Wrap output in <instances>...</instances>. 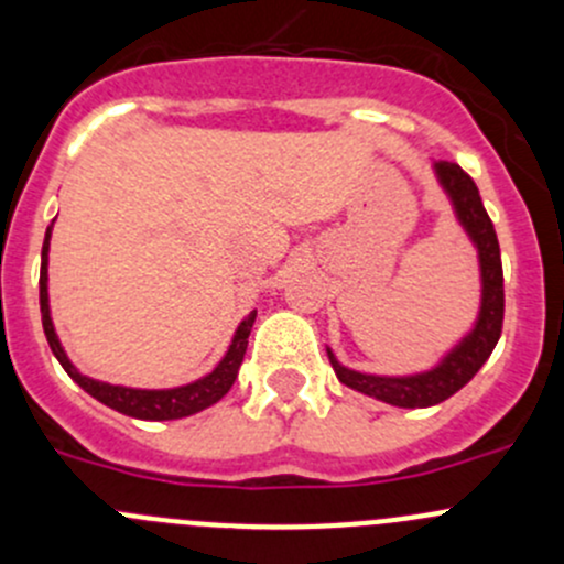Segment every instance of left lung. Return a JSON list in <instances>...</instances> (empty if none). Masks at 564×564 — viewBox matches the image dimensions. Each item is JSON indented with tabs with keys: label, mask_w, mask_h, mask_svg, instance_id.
<instances>
[{
	"label": "left lung",
	"mask_w": 564,
	"mask_h": 564,
	"mask_svg": "<svg viewBox=\"0 0 564 564\" xmlns=\"http://www.w3.org/2000/svg\"><path fill=\"white\" fill-rule=\"evenodd\" d=\"M436 180L442 191L447 193L456 213L458 224L464 226L466 237L477 248V261H480V311H477L475 324L469 333L436 362L434 368L420 373H406V377H379V373H360L355 368L340 366L338 357L327 349L329 366L335 377L346 388L371 395L377 401L392 403L403 409H425L447 401L451 395L464 388L471 377L482 368V362L491 357L499 335H502L505 318V286H502V256H499V240L494 231L491 218L480 202L475 180L458 166V163L436 161Z\"/></svg>",
	"instance_id": "left-lung-1"
}]
</instances>
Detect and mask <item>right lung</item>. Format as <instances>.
<instances>
[{"label": "right lung", "instance_id": "add662e5", "mask_svg": "<svg viewBox=\"0 0 564 564\" xmlns=\"http://www.w3.org/2000/svg\"><path fill=\"white\" fill-rule=\"evenodd\" d=\"M54 226V224H51ZM51 226L45 229L43 240V261H40V314H43V329L45 338H48L51 351L59 360V366L65 368L67 377L78 384L82 390H87L89 395L98 398L106 406L117 409V412L128 414L135 420H180L191 417V414L202 412V409L218 403L226 392L235 384L237 371L242 366V357L248 349V335L253 329L256 311L242 318L240 327H237L235 338H231L229 351L224 355V360L207 373V377L196 379L191 384H182V388H169V390H141V388H124V384H108L100 379L84 377L76 366L70 362V357L65 355L59 344V335H56L54 322H51V308H48V246H51Z\"/></svg>", "mask_w": 564, "mask_h": 564}]
</instances>
